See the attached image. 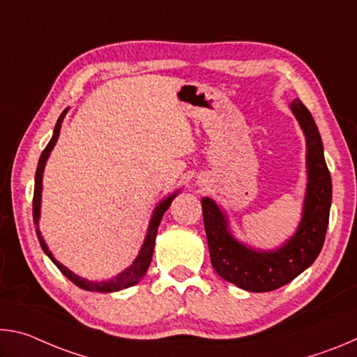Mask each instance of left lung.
Wrapping results in <instances>:
<instances>
[{
	"instance_id": "8db88e82",
	"label": "left lung",
	"mask_w": 357,
	"mask_h": 357,
	"mask_svg": "<svg viewBox=\"0 0 357 357\" xmlns=\"http://www.w3.org/2000/svg\"><path fill=\"white\" fill-rule=\"evenodd\" d=\"M305 137L307 185L298 228L282 245L271 250L255 249L233 236L229 220L219 204L202 198L211 263L217 274L252 293L273 291L296 279L312 266L323 249L329 223L332 181L324 160L321 135L310 112L299 99L289 102Z\"/></svg>"
}]
</instances>
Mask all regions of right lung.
<instances>
[{
    "instance_id": "add662e5",
    "label": "right lung",
    "mask_w": 357,
    "mask_h": 357,
    "mask_svg": "<svg viewBox=\"0 0 357 357\" xmlns=\"http://www.w3.org/2000/svg\"><path fill=\"white\" fill-rule=\"evenodd\" d=\"M69 108H66V110L61 113V116L58 118L56 121V126H55V130H53V137L52 140L48 142V144L45 146V149L42 151V154L39 157V164H38V170H36V178H34V198H33V219H34V225H36V234H38L39 238V243L42 250L45 252V255L52 259L53 263H55L56 268L61 271V273L68 277V279L75 283L77 287H80L83 289H86V291H98V293H113V291H119V289H124V288H129V287H134L135 283L140 282L143 279V275L146 274V271L151 264V259H153V252H154V243H155V234H157V229H159L160 225V220L162 217H164L165 211L170 208L172 202L174 200V197L178 195L179 190L173 192L172 195L165 197L164 200H162L153 211V215H151V220H149V225H148V233H146V238L143 241V245L140 252H138L137 258L132 261V264L129 268H126L123 273H119L118 275H114L113 279H108V280H100V282H94V280H88L84 279V277H80L72 273L70 269L66 268L63 263H59L58 259L53 257V253L48 250V245L42 238L40 234V229H39V219H40V202H42V178H44V170H45V164L48 160V157H50L52 149L55 148V144L58 142V137H59V130H61V124H63V119L66 116V113H68Z\"/></svg>"
}]
</instances>
